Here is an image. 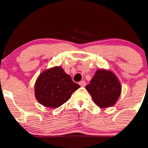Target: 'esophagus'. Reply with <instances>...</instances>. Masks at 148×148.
Segmentation results:
<instances>
[{"label": "esophagus", "mask_w": 148, "mask_h": 148, "mask_svg": "<svg viewBox=\"0 0 148 148\" xmlns=\"http://www.w3.org/2000/svg\"><path fill=\"white\" fill-rule=\"evenodd\" d=\"M79 85L82 87H85L86 86V82H85V81H82L79 82Z\"/></svg>", "instance_id": "1"}]
</instances>
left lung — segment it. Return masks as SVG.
<instances>
[{
	"mask_svg": "<svg viewBox=\"0 0 148 148\" xmlns=\"http://www.w3.org/2000/svg\"><path fill=\"white\" fill-rule=\"evenodd\" d=\"M86 89L92 100L101 108L114 106L121 94L119 79L110 70L99 69Z\"/></svg>",
	"mask_w": 148,
	"mask_h": 148,
	"instance_id": "obj_1",
	"label": "left lung"
}]
</instances>
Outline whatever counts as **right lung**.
<instances>
[{
  "label": "right lung",
  "instance_id": "right-lung-1",
  "mask_svg": "<svg viewBox=\"0 0 148 148\" xmlns=\"http://www.w3.org/2000/svg\"><path fill=\"white\" fill-rule=\"evenodd\" d=\"M80 88L60 66L44 71L36 81L35 97L40 104L56 108L69 100L73 93Z\"/></svg>",
  "mask_w": 148,
  "mask_h": 148
}]
</instances>
